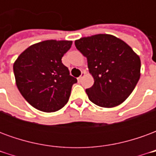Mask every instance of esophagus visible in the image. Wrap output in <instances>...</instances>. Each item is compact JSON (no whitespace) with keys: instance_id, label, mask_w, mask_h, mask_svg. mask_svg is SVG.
<instances>
[{"instance_id":"obj_1","label":"esophagus","mask_w":156,"mask_h":156,"mask_svg":"<svg viewBox=\"0 0 156 156\" xmlns=\"http://www.w3.org/2000/svg\"><path fill=\"white\" fill-rule=\"evenodd\" d=\"M84 75H85V73H84V72H83V73H82L81 76H80V77H79V78H78V81H81L82 78H83V77H84Z\"/></svg>"}]
</instances>
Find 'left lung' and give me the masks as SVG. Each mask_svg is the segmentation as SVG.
Instances as JSON below:
<instances>
[{"mask_svg":"<svg viewBox=\"0 0 156 156\" xmlns=\"http://www.w3.org/2000/svg\"><path fill=\"white\" fill-rule=\"evenodd\" d=\"M87 58L94 79L86 93L91 102L104 108L118 106L130 95L140 77V59L124 41L113 35L98 34L75 41Z\"/></svg>","mask_w":156,"mask_h":156,"instance_id":"obj_1","label":"left lung"}]
</instances>
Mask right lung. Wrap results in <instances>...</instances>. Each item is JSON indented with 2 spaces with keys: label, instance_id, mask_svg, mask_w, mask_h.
Segmentation results:
<instances>
[{
  "label": "right lung",
  "instance_id": "add662e5",
  "mask_svg": "<svg viewBox=\"0 0 156 156\" xmlns=\"http://www.w3.org/2000/svg\"><path fill=\"white\" fill-rule=\"evenodd\" d=\"M72 41L47 40L30 46L13 65L16 83L21 94L40 111H58L68 101L77 78L69 74L62 58Z\"/></svg>",
  "mask_w": 156,
  "mask_h": 156
}]
</instances>
